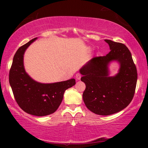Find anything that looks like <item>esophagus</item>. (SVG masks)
Returning a JSON list of instances; mask_svg holds the SVG:
<instances>
[{"label":"esophagus","mask_w":148,"mask_h":148,"mask_svg":"<svg viewBox=\"0 0 148 148\" xmlns=\"http://www.w3.org/2000/svg\"><path fill=\"white\" fill-rule=\"evenodd\" d=\"M76 78L77 80H79L80 78H81V75H80L79 73H77L76 74Z\"/></svg>","instance_id":"obj_1"}]
</instances>
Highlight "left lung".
I'll list each match as a JSON object with an SVG mask.
<instances>
[{
  "mask_svg": "<svg viewBox=\"0 0 148 148\" xmlns=\"http://www.w3.org/2000/svg\"><path fill=\"white\" fill-rule=\"evenodd\" d=\"M110 51L106 56L94 57L79 69L86 84L83 100L93 113L108 116L121 111L131 103L137 82V71L129 49L123 44L104 40ZM119 62V72L109 76V66Z\"/></svg>",
  "mask_w": 148,
  "mask_h": 148,
  "instance_id": "8db88e82",
  "label": "left lung"
}]
</instances>
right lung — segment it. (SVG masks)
I'll return each mask as SVG.
<instances>
[{
  "label": "right lung",
  "instance_id": "right-lung-1",
  "mask_svg": "<svg viewBox=\"0 0 148 148\" xmlns=\"http://www.w3.org/2000/svg\"><path fill=\"white\" fill-rule=\"evenodd\" d=\"M34 38L17 49L10 71L9 82L15 99L26 113L45 116L54 113L61 104L64 91L76 84L75 79L56 83L43 84L35 81L27 73L23 57Z\"/></svg>",
  "mask_w": 148,
  "mask_h": 148
}]
</instances>
